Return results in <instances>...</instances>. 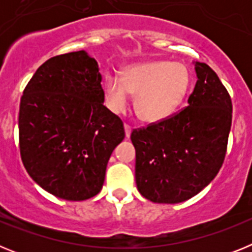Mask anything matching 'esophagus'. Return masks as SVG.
I'll use <instances>...</instances> for the list:
<instances>
[{
	"label": "esophagus",
	"mask_w": 252,
	"mask_h": 252,
	"mask_svg": "<svg viewBox=\"0 0 252 252\" xmlns=\"http://www.w3.org/2000/svg\"><path fill=\"white\" fill-rule=\"evenodd\" d=\"M125 133H126V137H130L131 136V126H128V125L125 124Z\"/></svg>",
	"instance_id": "1"
}]
</instances>
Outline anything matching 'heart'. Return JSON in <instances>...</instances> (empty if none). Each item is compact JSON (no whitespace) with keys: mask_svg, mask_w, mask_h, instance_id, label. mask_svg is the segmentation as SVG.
<instances>
[{"mask_svg":"<svg viewBox=\"0 0 252 252\" xmlns=\"http://www.w3.org/2000/svg\"><path fill=\"white\" fill-rule=\"evenodd\" d=\"M190 75L182 63L166 60L145 62L125 66L121 78L113 73L104 77L103 90L107 107L112 112L126 110L130 94L140 119L159 122L173 115L188 92Z\"/></svg>","mask_w":252,"mask_h":252,"instance_id":"obj_1","label":"heart"}]
</instances>
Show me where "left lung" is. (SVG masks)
<instances>
[{
	"label": "left lung",
	"mask_w": 252,
	"mask_h": 252,
	"mask_svg": "<svg viewBox=\"0 0 252 252\" xmlns=\"http://www.w3.org/2000/svg\"><path fill=\"white\" fill-rule=\"evenodd\" d=\"M198 81L183 110L131 132L139 192L154 203L184 202L206 188L226 157L232 102L215 70L195 63Z\"/></svg>",
	"instance_id": "1"
}]
</instances>
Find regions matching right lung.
Returning a JSON list of instances; mask_svg holds the SVG:
<instances>
[{"mask_svg":"<svg viewBox=\"0 0 252 252\" xmlns=\"http://www.w3.org/2000/svg\"><path fill=\"white\" fill-rule=\"evenodd\" d=\"M102 75L84 50L40 65L20 102V154L44 190L65 201L101 192L107 162L125 137L121 119L104 102Z\"/></svg>","mask_w":252,"mask_h":252,"instance_id":"1","label":"right lung"}]
</instances>
